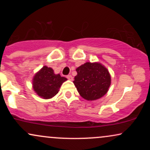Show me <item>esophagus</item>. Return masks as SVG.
I'll return each mask as SVG.
<instances>
[{
    "label": "esophagus",
    "instance_id": "obj_1",
    "mask_svg": "<svg viewBox=\"0 0 150 150\" xmlns=\"http://www.w3.org/2000/svg\"><path fill=\"white\" fill-rule=\"evenodd\" d=\"M66 77L68 79V80H73V76H72L71 75H67Z\"/></svg>",
    "mask_w": 150,
    "mask_h": 150
}]
</instances>
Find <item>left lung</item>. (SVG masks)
<instances>
[{
	"label": "left lung",
	"mask_w": 150,
	"mask_h": 150,
	"mask_svg": "<svg viewBox=\"0 0 150 150\" xmlns=\"http://www.w3.org/2000/svg\"><path fill=\"white\" fill-rule=\"evenodd\" d=\"M74 85L81 97L87 100H96L108 92L111 76L108 70L98 63H86L76 69Z\"/></svg>",
	"instance_id": "left-lung-1"
}]
</instances>
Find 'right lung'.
Returning a JSON list of instances; mask_svg holds the SVG:
<instances>
[{"mask_svg":"<svg viewBox=\"0 0 150 150\" xmlns=\"http://www.w3.org/2000/svg\"><path fill=\"white\" fill-rule=\"evenodd\" d=\"M65 80L67 79L60 74L55 75L52 68L44 66L34 77L33 88L39 97L50 99L57 94Z\"/></svg>","mask_w":150,"mask_h":150,"instance_id":"add662e5","label":"right lung"}]
</instances>
